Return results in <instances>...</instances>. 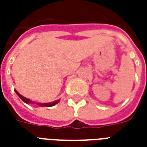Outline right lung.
I'll return each mask as SVG.
<instances>
[{
    "instance_id": "add662e5",
    "label": "right lung",
    "mask_w": 147,
    "mask_h": 147,
    "mask_svg": "<svg viewBox=\"0 0 147 147\" xmlns=\"http://www.w3.org/2000/svg\"><path fill=\"white\" fill-rule=\"evenodd\" d=\"M15 92H16V94L18 95V96L20 97V98H21L22 100L24 101V102H25L26 104H35V105H38V106H40V107H52V106H54L55 105H56L57 103H59V100H55V101H53V102H49V103H40V102H34V101H33V100H30V99H28V98H25V97L22 96L21 94H19L18 92L16 91V90H14Z\"/></svg>"
}]
</instances>
